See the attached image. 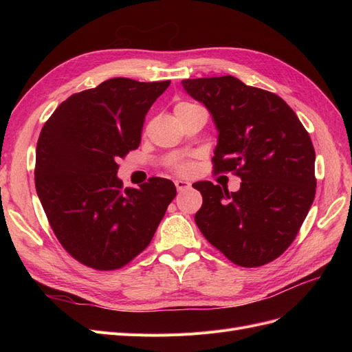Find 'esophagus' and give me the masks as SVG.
I'll return each mask as SVG.
<instances>
[{"mask_svg": "<svg viewBox=\"0 0 352 352\" xmlns=\"http://www.w3.org/2000/svg\"><path fill=\"white\" fill-rule=\"evenodd\" d=\"M175 185H176V188H177L179 192H184V190H186V189H189V188H190V184H189V182H186V180H182V179H177V180H175Z\"/></svg>", "mask_w": 352, "mask_h": 352, "instance_id": "esophagus-1", "label": "esophagus"}]
</instances>
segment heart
<instances>
[{
  "label": "heart",
  "mask_w": 352,
  "mask_h": 352,
  "mask_svg": "<svg viewBox=\"0 0 352 352\" xmlns=\"http://www.w3.org/2000/svg\"><path fill=\"white\" fill-rule=\"evenodd\" d=\"M190 105H194V104H189V102H179L176 107H175V111H179V110H182V109H186V107H190ZM180 170H186L188 167L185 166V164H182L179 167Z\"/></svg>",
  "instance_id": "1"
}]
</instances>
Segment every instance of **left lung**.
Listing matches in <instances>:
<instances>
[{"instance_id": "obj_1", "label": "left lung", "mask_w": 352, "mask_h": 352, "mask_svg": "<svg viewBox=\"0 0 352 352\" xmlns=\"http://www.w3.org/2000/svg\"><path fill=\"white\" fill-rule=\"evenodd\" d=\"M182 87L214 122V172H236L242 180L236 192L208 180L195 184L202 195L197 226L238 265L273 261L292 243L314 201L310 135L278 95L229 74L185 79Z\"/></svg>"}]
</instances>
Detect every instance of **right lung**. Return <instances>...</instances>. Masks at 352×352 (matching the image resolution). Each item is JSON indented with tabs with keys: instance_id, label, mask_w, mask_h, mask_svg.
<instances>
[{
	"instance_id": "1",
	"label": "right lung",
	"mask_w": 352,
	"mask_h": 352,
	"mask_svg": "<svg viewBox=\"0 0 352 352\" xmlns=\"http://www.w3.org/2000/svg\"><path fill=\"white\" fill-rule=\"evenodd\" d=\"M170 85L114 78L63 101L36 145V194L57 239L97 270L129 263L176 197L172 180L122 188L117 160L141 142L144 119Z\"/></svg>"
}]
</instances>
